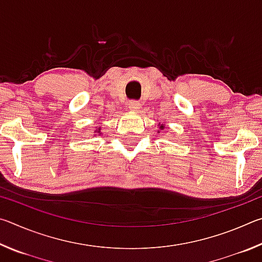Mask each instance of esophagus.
<instances>
[{"mask_svg": "<svg viewBox=\"0 0 262 262\" xmlns=\"http://www.w3.org/2000/svg\"><path fill=\"white\" fill-rule=\"evenodd\" d=\"M128 107H129V110L133 111V112H136V111H139L141 108V104L139 103V101L133 100V101H130L129 105H128Z\"/></svg>", "mask_w": 262, "mask_h": 262, "instance_id": "34e87169", "label": "esophagus"}]
</instances>
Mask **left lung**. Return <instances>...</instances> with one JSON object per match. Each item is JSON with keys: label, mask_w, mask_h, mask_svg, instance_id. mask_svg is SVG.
<instances>
[{"label": "left lung", "mask_w": 262, "mask_h": 262, "mask_svg": "<svg viewBox=\"0 0 262 262\" xmlns=\"http://www.w3.org/2000/svg\"><path fill=\"white\" fill-rule=\"evenodd\" d=\"M161 128H162V129H163V128H164V126H161Z\"/></svg>", "instance_id": "left-lung-1"}]
</instances>
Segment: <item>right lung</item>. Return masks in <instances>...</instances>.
<instances>
[{
  "mask_svg": "<svg viewBox=\"0 0 262 262\" xmlns=\"http://www.w3.org/2000/svg\"><path fill=\"white\" fill-rule=\"evenodd\" d=\"M96 133H98V134H99V135L101 134V133H100V127H98V128H97V129H96ZM98 134H96V135H98Z\"/></svg>",
  "mask_w": 262,
  "mask_h": 262,
  "instance_id": "obj_1",
  "label": "right lung"
}]
</instances>
